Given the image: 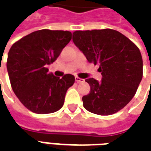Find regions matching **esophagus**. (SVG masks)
Here are the masks:
<instances>
[{"instance_id":"esophagus-1","label":"esophagus","mask_w":151,"mask_h":151,"mask_svg":"<svg viewBox=\"0 0 151 151\" xmlns=\"http://www.w3.org/2000/svg\"><path fill=\"white\" fill-rule=\"evenodd\" d=\"M75 81L78 82V83H80V82H83L85 80L82 78H78V77H75Z\"/></svg>"}]
</instances>
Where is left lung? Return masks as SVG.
I'll use <instances>...</instances> for the list:
<instances>
[{"label":"left lung","mask_w":151,"mask_h":151,"mask_svg":"<svg viewBox=\"0 0 151 151\" xmlns=\"http://www.w3.org/2000/svg\"><path fill=\"white\" fill-rule=\"evenodd\" d=\"M73 41L89 62L99 64L102 80L86 79L91 86L82 97L92 113L109 116L124 108L136 94L142 78L140 50L126 36L111 29L76 31Z\"/></svg>","instance_id":"1"}]
</instances>
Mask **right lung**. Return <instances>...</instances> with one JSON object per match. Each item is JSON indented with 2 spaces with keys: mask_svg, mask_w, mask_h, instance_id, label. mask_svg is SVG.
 Returning <instances> with one entry per match:
<instances>
[{
  "mask_svg": "<svg viewBox=\"0 0 151 151\" xmlns=\"http://www.w3.org/2000/svg\"><path fill=\"white\" fill-rule=\"evenodd\" d=\"M71 39L70 31L43 29L22 38L9 49L6 65L12 89L32 112L52 113L62 108L75 78L65 74L60 78L49 73L47 65L57 59Z\"/></svg>",
  "mask_w": 151,
  "mask_h": 151,
  "instance_id": "1",
  "label": "right lung"
}]
</instances>
